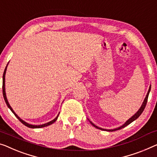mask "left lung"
<instances>
[{
  "mask_svg": "<svg viewBox=\"0 0 157 157\" xmlns=\"http://www.w3.org/2000/svg\"><path fill=\"white\" fill-rule=\"evenodd\" d=\"M150 90H151V85L149 86V90H148V92H147V95H146V97L144 98V101H143V103H142V106H141V107H140V109L138 110V111H137V113H135L134 115H133L132 117H131L130 118L128 119V120L127 121H126V122H125V123H124L123 125H122L121 126H120V127H118V128H114V129L106 130V129H104V128H101L98 127V126L96 125L95 124H94V123L92 122V121H90V120H89V119H88V120L90 121V123L92 124V125L94 126V127H95L96 128H97V129H99V130H106V131H109V132H113V131H116V130H121V129H122V128H125V126L128 125H129V124H130L131 123L133 122V121L136 120V119H137V118H139V116H140V115H141L142 113V112H143V111H144V108H145V106H146V104H147V99H148V96H149V92H150Z\"/></svg>",
  "mask_w": 157,
  "mask_h": 157,
  "instance_id": "8db88e82",
  "label": "left lung"
}]
</instances>
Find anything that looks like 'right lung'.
<instances>
[{
    "instance_id": "1",
    "label": "right lung",
    "mask_w": 157,
    "mask_h": 157,
    "mask_svg": "<svg viewBox=\"0 0 157 157\" xmlns=\"http://www.w3.org/2000/svg\"><path fill=\"white\" fill-rule=\"evenodd\" d=\"M9 63V62H8ZM8 63L7 64V65H6V68H5V71H4V72H3V98H4V99H5V101H6V104H7V106H8V107L9 109H10V111L13 112V113H14V115H15V116H16V118H17L19 121H20L21 123H22V124H24V125H25V126H27V127H28V128H44V127H46V126H48V125H51V124H53V123L55 122V121H56V120H57L58 119V116H59V113L58 114V116L56 117V118L53 119V120H52L51 121H50V122H48V123H44V124H42V125H32V124H29V123H27V122H25V121H23L22 119H21L20 117H19L17 114L15 113V112L13 111V109H12V107L10 106V104H9L8 103V99H7V97H6V85H5V82H6V80H5V79H6V78H5V77H6V71H7V67H8Z\"/></svg>"
}]
</instances>
